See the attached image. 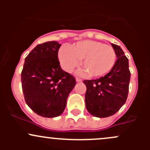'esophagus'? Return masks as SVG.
Returning <instances> with one entry per match:
<instances>
[{
	"label": "esophagus",
	"mask_w": 150,
	"mask_h": 150,
	"mask_svg": "<svg viewBox=\"0 0 150 150\" xmlns=\"http://www.w3.org/2000/svg\"><path fill=\"white\" fill-rule=\"evenodd\" d=\"M76 81L78 83H81V82H82V80L79 78H76Z\"/></svg>",
	"instance_id": "1"
}]
</instances>
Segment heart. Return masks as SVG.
<instances>
[{"label": "heart", "mask_w": 150, "mask_h": 150, "mask_svg": "<svg viewBox=\"0 0 150 150\" xmlns=\"http://www.w3.org/2000/svg\"><path fill=\"white\" fill-rule=\"evenodd\" d=\"M62 67L71 72L83 60L85 72L92 77H100L108 73L116 60V54L111 46L95 40L80 41L70 47L62 46L58 53Z\"/></svg>", "instance_id": "b5f03b06"}]
</instances>
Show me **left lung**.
<instances>
[{"instance_id": "8db88e82", "label": "left lung", "mask_w": 150, "mask_h": 150, "mask_svg": "<svg viewBox=\"0 0 150 150\" xmlns=\"http://www.w3.org/2000/svg\"><path fill=\"white\" fill-rule=\"evenodd\" d=\"M117 56L110 72L96 80H85L88 112L94 117H107L115 114L126 102L131 72L128 59L117 45L112 43Z\"/></svg>"}]
</instances>
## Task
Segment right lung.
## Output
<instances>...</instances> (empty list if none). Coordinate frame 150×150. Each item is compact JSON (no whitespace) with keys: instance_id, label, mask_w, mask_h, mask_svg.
Segmentation results:
<instances>
[{"instance_id":"add662e5","label":"right lung","mask_w":150,"mask_h":150,"mask_svg":"<svg viewBox=\"0 0 150 150\" xmlns=\"http://www.w3.org/2000/svg\"><path fill=\"white\" fill-rule=\"evenodd\" d=\"M61 44L49 41L35 47L25 60L21 81L25 102L36 114L44 117L60 115L76 84L73 75L60 67Z\"/></svg>"}]
</instances>
